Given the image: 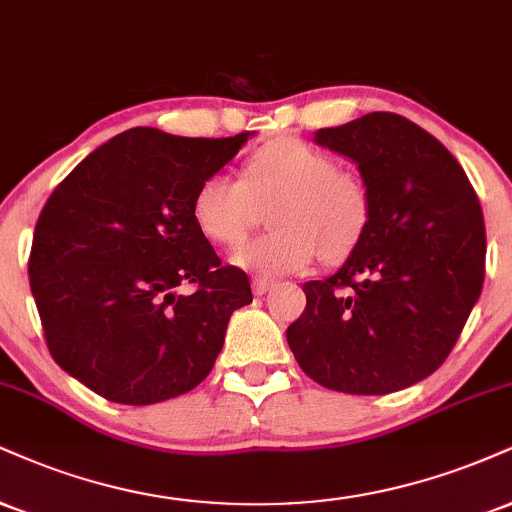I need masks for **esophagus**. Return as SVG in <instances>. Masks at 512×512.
<instances>
[{
    "mask_svg": "<svg viewBox=\"0 0 512 512\" xmlns=\"http://www.w3.org/2000/svg\"><path fill=\"white\" fill-rule=\"evenodd\" d=\"M272 286H274V281L272 279H252V293L255 295H264V293H269L272 291Z\"/></svg>",
    "mask_w": 512,
    "mask_h": 512,
    "instance_id": "34e87169",
    "label": "esophagus"
}]
</instances>
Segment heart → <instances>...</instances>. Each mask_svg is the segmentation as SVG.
Listing matches in <instances>:
<instances>
[{"mask_svg": "<svg viewBox=\"0 0 512 512\" xmlns=\"http://www.w3.org/2000/svg\"><path fill=\"white\" fill-rule=\"evenodd\" d=\"M267 207L274 231L231 257L236 267L260 276L300 274L319 255L343 260L360 245L372 217V197L360 178L305 140L279 138L252 152L240 181L224 174L205 178L195 190L193 219L207 240L236 248Z\"/></svg>", "mask_w": 512, "mask_h": 512, "instance_id": "b5f03b06", "label": "heart"}]
</instances>
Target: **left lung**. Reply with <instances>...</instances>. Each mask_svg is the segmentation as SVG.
Returning a JSON list of instances; mask_svg holds the SVG:
<instances>
[{
    "instance_id": "8db88e82",
    "label": "left lung",
    "mask_w": 512,
    "mask_h": 512,
    "mask_svg": "<svg viewBox=\"0 0 512 512\" xmlns=\"http://www.w3.org/2000/svg\"><path fill=\"white\" fill-rule=\"evenodd\" d=\"M315 143L357 164L372 217L338 272L303 286L288 346L331 391L408 389L441 367L482 295V207L458 159L405 116L365 114Z\"/></svg>"
}]
</instances>
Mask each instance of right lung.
Masks as SVG:
<instances>
[{
    "mask_svg": "<svg viewBox=\"0 0 512 512\" xmlns=\"http://www.w3.org/2000/svg\"><path fill=\"white\" fill-rule=\"evenodd\" d=\"M250 135L131 128L71 171L35 224L28 274L54 362L97 396L152 405L212 372L226 326L252 303L193 219L202 181ZM193 282L194 293L178 294Z\"/></svg>",
    "mask_w": 512,
    "mask_h": 512,
    "instance_id": "add662e5",
    "label": "right lung"
}]
</instances>
